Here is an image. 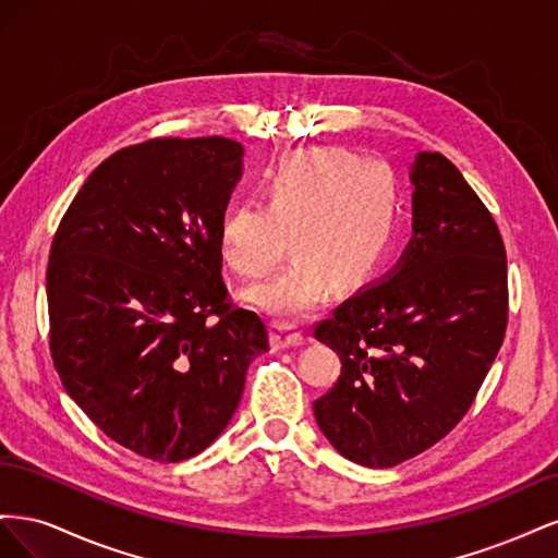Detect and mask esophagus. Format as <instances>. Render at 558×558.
<instances>
[{
	"label": "esophagus",
	"instance_id": "34e87169",
	"mask_svg": "<svg viewBox=\"0 0 558 558\" xmlns=\"http://www.w3.org/2000/svg\"><path fill=\"white\" fill-rule=\"evenodd\" d=\"M302 340H305V335L291 320H275L272 324V347L277 351L302 344Z\"/></svg>",
	"mask_w": 558,
	"mask_h": 558
}]
</instances>
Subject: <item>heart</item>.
Segmentation results:
<instances>
[{
	"label": "heart",
	"mask_w": 558,
	"mask_h": 558,
	"mask_svg": "<svg viewBox=\"0 0 558 558\" xmlns=\"http://www.w3.org/2000/svg\"><path fill=\"white\" fill-rule=\"evenodd\" d=\"M260 201L240 202L221 221L218 251L234 275H272L286 251V272L244 293L275 316L298 318L328 295L356 289L377 272L398 230L400 193L384 160L344 148H305L281 156L260 179Z\"/></svg>",
	"instance_id": "heart-1"
}]
</instances>
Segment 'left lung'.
Wrapping results in <instances>:
<instances>
[{
  "instance_id": "left-lung-1",
  "label": "left lung",
  "mask_w": 558,
  "mask_h": 558,
  "mask_svg": "<svg viewBox=\"0 0 558 558\" xmlns=\"http://www.w3.org/2000/svg\"><path fill=\"white\" fill-rule=\"evenodd\" d=\"M412 181L414 238L398 267L314 326L342 363L314 416L367 468L414 459L459 426L508 328V258L492 211L442 154H418Z\"/></svg>"
}]
</instances>
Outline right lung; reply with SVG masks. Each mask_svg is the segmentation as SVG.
Here are the masks:
<instances>
[{
  "label": "right lung",
  "instance_id": "obj_1",
  "mask_svg": "<svg viewBox=\"0 0 558 558\" xmlns=\"http://www.w3.org/2000/svg\"><path fill=\"white\" fill-rule=\"evenodd\" d=\"M242 146L156 137L81 185L46 267L48 347L64 391L113 442L158 463L207 449L242 400L265 320L234 305L218 230Z\"/></svg>",
  "mask_w": 558,
  "mask_h": 558
}]
</instances>
